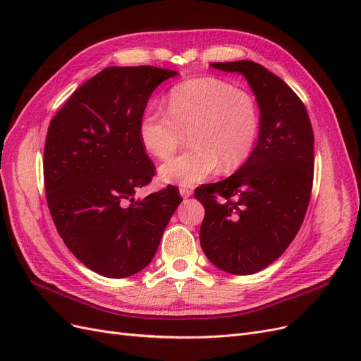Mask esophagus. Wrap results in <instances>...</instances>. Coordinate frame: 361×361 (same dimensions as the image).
Segmentation results:
<instances>
[{
  "label": "esophagus",
  "mask_w": 361,
  "mask_h": 361,
  "mask_svg": "<svg viewBox=\"0 0 361 361\" xmlns=\"http://www.w3.org/2000/svg\"><path fill=\"white\" fill-rule=\"evenodd\" d=\"M179 194L182 195L183 199H188V197H191V195H192V190H191V188L182 187V188H179Z\"/></svg>",
  "instance_id": "34e87169"
}]
</instances>
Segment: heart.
Here are the masks:
<instances>
[{
  "mask_svg": "<svg viewBox=\"0 0 361 361\" xmlns=\"http://www.w3.org/2000/svg\"><path fill=\"white\" fill-rule=\"evenodd\" d=\"M169 113L147 108L138 123L141 145L158 159H167L190 135L191 149L159 167L166 183L191 187L218 170L232 171L250 157L259 134L255 97L227 81L203 76L174 85Z\"/></svg>",
  "mask_w": 361,
  "mask_h": 361,
  "instance_id": "b5f03b06",
  "label": "heart"
}]
</instances>
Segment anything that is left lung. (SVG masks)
Segmentation results:
<instances>
[{
    "mask_svg": "<svg viewBox=\"0 0 361 361\" xmlns=\"http://www.w3.org/2000/svg\"><path fill=\"white\" fill-rule=\"evenodd\" d=\"M211 68L244 76L260 125L244 166L194 192L204 206L200 245L216 268L248 276L277 260L300 231L312 192L314 138L300 97L262 64L241 60Z\"/></svg>",
    "mask_w": 361,
    "mask_h": 361,
    "instance_id": "8db88e82",
    "label": "left lung"
}]
</instances>
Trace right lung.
Here are the masks:
<instances>
[{"label": "right lung", "mask_w": 361, "mask_h": 361, "mask_svg": "<svg viewBox=\"0 0 361 361\" xmlns=\"http://www.w3.org/2000/svg\"><path fill=\"white\" fill-rule=\"evenodd\" d=\"M176 71L111 66L75 90L48 128L43 176L64 244L108 279H125L154 259L182 202L174 187L135 199L155 166L138 137L150 94Z\"/></svg>", "instance_id": "obj_1"}]
</instances>
